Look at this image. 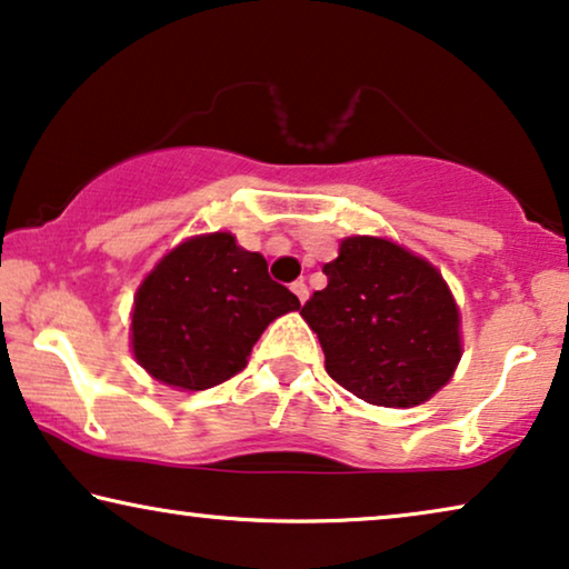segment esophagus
Wrapping results in <instances>:
<instances>
[{"label":"esophagus","mask_w":569,"mask_h":569,"mask_svg":"<svg viewBox=\"0 0 569 569\" xmlns=\"http://www.w3.org/2000/svg\"><path fill=\"white\" fill-rule=\"evenodd\" d=\"M291 291L296 293V299H299L301 303L307 301V296H309V288H307V283H303V281H293V283H291Z\"/></svg>","instance_id":"obj_1"}]
</instances>
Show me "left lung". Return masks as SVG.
Listing matches in <instances>:
<instances>
[{
	"label": "left lung",
	"instance_id": "8db88e82",
	"mask_svg": "<svg viewBox=\"0 0 569 569\" xmlns=\"http://www.w3.org/2000/svg\"><path fill=\"white\" fill-rule=\"evenodd\" d=\"M327 286L301 307L325 368L379 407H415L451 379L461 358L459 309L443 276L381 237H348L322 268Z\"/></svg>",
	"mask_w": 569,
	"mask_h": 569
}]
</instances>
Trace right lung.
<instances>
[{
    "label": "right lung",
    "instance_id": "add662e5",
    "mask_svg": "<svg viewBox=\"0 0 569 569\" xmlns=\"http://www.w3.org/2000/svg\"><path fill=\"white\" fill-rule=\"evenodd\" d=\"M301 303L229 231L167 252L133 299L131 348L167 387L211 389L242 371L266 327Z\"/></svg>",
    "mask_w": 569,
    "mask_h": 569
}]
</instances>
